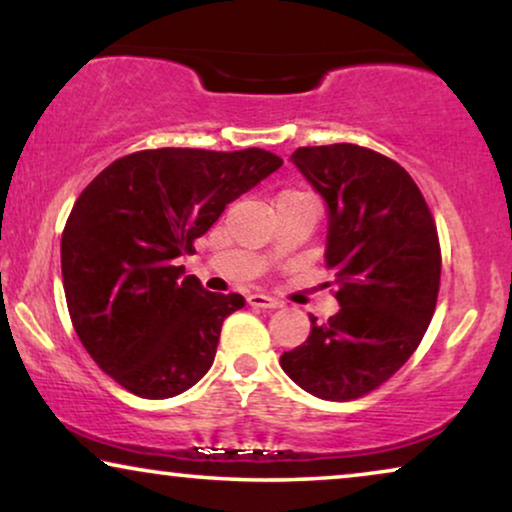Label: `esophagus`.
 <instances>
[{
	"instance_id": "34e87169",
	"label": "esophagus",
	"mask_w": 512,
	"mask_h": 512,
	"mask_svg": "<svg viewBox=\"0 0 512 512\" xmlns=\"http://www.w3.org/2000/svg\"><path fill=\"white\" fill-rule=\"evenodd\" d=\"M247 303L251 307H261V310H277V307H282L277 298L272 296H265V293H249Z\"/></svg>"
}]
</instances>
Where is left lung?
<instances>
[{"mask_svg":"<svg viewBox=\"0 0 512 512\" xmlns=\"http://www.w3.org/2000/svg\"><path fill=\"white\" fill-rule=\"evenodd\" d=\"M291 163L326 202V268L340 310L279 366L326 401H352L410 359L436 310L440 244L424 195L394 160L356 144L305 146Z\"/></svg>","mask_w":512,"mask_h":512,"instance_id":"left-lung-1","label":"left lung"}]
</instances>
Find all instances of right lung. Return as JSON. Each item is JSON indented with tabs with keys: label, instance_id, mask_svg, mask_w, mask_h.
Returning a JSON list of instances; mask_svg holds the SVG:
<instances>
[{
	"label": "right lung",
	"instance_id": "1",
	"mask_svg": "<svg viewBox=\"0 0 512 512\" xmlns=\"http://www.w3.org/2000/svg\"><path fill=\"white\" fill-rule=\"evenodd\" d=\"M279 167L263 149H153L114 160L79 195L60 244L69 317L130 394L172 398L212 368L223 319L244 298L205 291L177 258Z\"/></svg>",
	"mask_w": 512,
	"mask_h": 512
}]
</instances>
